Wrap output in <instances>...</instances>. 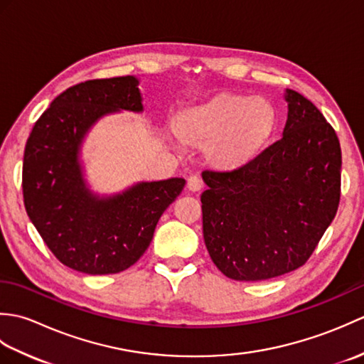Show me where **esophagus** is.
<instances>
[{"label": "esophagus", "instance_id": "esophagus-1", "mask_svg": "<svg viewBox=\"0 0 364 364\" xmlns=\"http://www.w3.org/2000/svg\"><path fill=\"white\" fill-rule=\"evenodd\" d=\"M202 188H203V181H202V178L197 176V175H192V176H189V180H188V189H189V191H192V192H197V191H200Z\"/></svg>", "mask_w": 364, "mask_h": 364}]
</instances>
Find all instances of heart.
<instances>
[{
  "instance_id": "1",
  "label": "heart",
  "mask_w": 364,
  "mask_h": 364,
  "mask_svg": "<svg viewBox=\"0 0 364 364\" xmlns=\"http://www.w3.org/2000/svg\"><path fill=\"white\" fill-rule=\"evenodd\" d=\"M274 107L264 98L223 94L178 115L176 131L191 142L208 145L210 158L220 166L245 159L270 134Z\"/></svg>"
}]
</instances>
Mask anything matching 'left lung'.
<instances>
[{
    "mask_svg": "<svg viewBox=\"0 0 364 364\" xmlns=\"http://www.w3.org/2000/svg\"><path fill=\"white\" fill-rule=\"evenodd\" d=\"M283 136L244 164L205 170L203 237L213 262L237 282L304 266L335 219L341 146L310 100L286 89Z\"/></svg>",
    "mask_w": 364,
    "mask_h": 364,
    "instance_id": "obj_1",
    "label": "left lung"
}]
</instances>
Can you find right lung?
<instances>
[{
    "label": "right lung",
    "instance_id": "obj_1",
    "mask_svg": "<svg viewBox=\"0 0 364 364\" xmlns=\"http://www.w3.org/2000/svg\"><path fill=\"white\" fill-rule=\"evenodd\" d=\"M136 76L90 80L53 100L31 131L23 158V198L31 222L64 266L89 275L117 274L149 249L184 178L142 181L122 194H92L80 151L106 114L142 112Z\"/></svg>",
    "mask_w": 364,
    "mask_h": 364
}]
</instances>
